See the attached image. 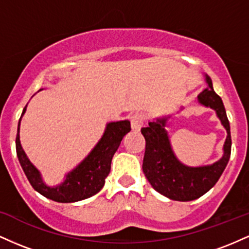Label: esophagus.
Listing matches in <instances>:
<instances>
[{
	"instance_id": "obj_1",
	"label": "esophagus",
	"mask_w": 249,
	"mask_h": 249,
	"mask_svg": "<svg viewBox=\"0 0 249 249\" xmlns=\"http://www.w3.org/2000/svg\"><path fill=\"white\" fill-rule=\"evenodd\" d=\"M145 122V116L142 113H134V115L131 116V126H132V130L139 131L142 128V125H144Z\"/></svg>"
}]
</instances>
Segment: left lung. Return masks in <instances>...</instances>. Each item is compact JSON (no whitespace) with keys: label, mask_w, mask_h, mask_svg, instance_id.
I'll return each instance as SVG.
<instances>
[{"label":"left lung","mask_w":249,"mask_h":249,"mask_svg":"<svg viewBox=\"0 0 249 249\" xmlns=\"http://www.w3.org/2000/svg\"><path fill=\"white\" fill-rule=\"evenodd\" d=\"M208 87L198 96L199 102L205 107L216 111L226 130L227 138L224 145V157L211 166L188 167L182 165L174 156L165 124L166 118L148 123L147 127H142L145 146L142 172L157 192L177 201H191L198 199L216 184L220 176L227 166L231 157V128L221 98L213 89L212 81L206 76Z\"/></svg>","instance_id":"obj_1"}]
</instances>
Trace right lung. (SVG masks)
Masks as SVG:
<instances>
[{
    "label": "right lung",
    "instance_id": "1",
    "mask_svg": "<svg viewBox=\"0 0 249 249\" xmlns=\"http://www.w3.org/2000/svg\"><path fill=\"white\" fill-rule=\"evenodd\" d=\"M25 107L22 115L25 112ZM130 131L131 124L128 121L107 124V130L96 147L72 172L68 174L65 181L57 187L45 186L42 182L38 171L25 156L19 142V123L16 136V153L19 164L34 190L53 201L75 202L90 198L102 190L105 184V178L110 173L113 154L121 145L125 134Z\"/></svg>",
    "mask_w": 249,
    "mask_h": 249
}]
</instances>
